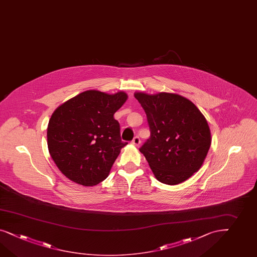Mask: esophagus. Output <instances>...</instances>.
<instances>
[{
    "instance_id": "esophagus-1",
    "label": "esophagus",
    "mask_w": 257,
    "mask_h": 257,
    "mask_svg": "<svg viewBox=\"0 0 257 257\" xmlns=\"http://www.w3.org/2000/svg\"><path fill=\"white\" fill-rule=\"evenodd\" d=\"M132 144L135 145V146H139L140 145V139H139V137H136L135 139H133Z\"/></svg>"
}]
</instances>
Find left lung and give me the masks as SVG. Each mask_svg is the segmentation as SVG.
I'll list each match as a JSON object with an SVG mask.
<instances>
[{"label": "left lung", "mask_w": 257, "mask_h": 257, "mask_svg": "<svg viewBox=\"0 0 257 257\" xmlns=\"http://www.w3.org/2000/svg\"><path fill=\"white\" fill-rule=\"evenodd\" d=\"M146 112L151 138L140 148L154 177L177 185L197 172L211 144L208 121L196 105L173 92L136 91Z\"/></svg>", "instance_id": "left-lung-1"}]
</instances>
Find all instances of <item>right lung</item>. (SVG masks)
Returning <instances> with one entry per match:
<instances>
[{"instance_id":"1","label":"right lung","mask_w":257,"mask_h":257,"mask_svg":"<svg viewBox=\"0 0 257 257\" xmlns=\"http://www.w3.org/2000/svg\"><path fill=\"white\" fill-rule=\"evenodd\" d=\"M127 98L122 90L112 94L86 90L52 113L47 132L49 154L70 181L94 186L107 178L120 150L127 145L114 118Z\"/></svg>"}]
</instances>
